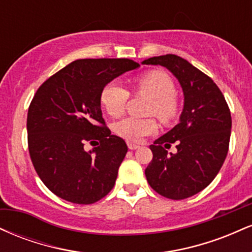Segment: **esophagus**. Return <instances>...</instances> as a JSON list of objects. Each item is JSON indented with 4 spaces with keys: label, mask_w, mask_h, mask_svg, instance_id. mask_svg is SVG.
I'll return each mask as SVG.
<instances>
[{
    "label": "esophagus",
    "mask_w": 252,
    "mask_h": 252,
    "mask_svg": "<svg viewBox=\"0 0 252 252\" xmlns=\"http://www.w3.org/2000/svg\"><path fill=\"white\" fill-rule=\"evenodd\" d=\"M126 144H128V148H129L130 150L137 149L138 147H140V146H138V144H136V143H132V142H128V143H126Z\"/></svg>",
    "instance_id": "1"
}]
</instances>
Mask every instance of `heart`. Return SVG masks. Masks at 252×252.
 Masks as SVG:
<instances>
[{
    "label": "heart",
    "mask_w": 252,
    "mask_h": 252,
    "mask_svg": "<svg viewBox=\"0 0 252 252\" xmlns=\"http://www.w3.org/2000/svg\"><path fill=\"white\" fill-rule=\"evenodd\" d=\"M132 91L136 94L150 97L147 114L155 115L162 123H172L180 112L176 97V85L169 73L163 70H149L138 74L132 80ZM130 92L117 82H110L102 89L99 100L106 114L120 117L126 108ZM115 132L129 142H141L158 129L154 117H126L115 124Z\"/></svg>",
    "instance_id": "obj_1"
}]
</instances>
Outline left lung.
Returning <instances> with one entry per match:
<instances>
[{
	"label": "left lung",
	"mask_w": 252,
	"mask_h": 252,
	"mask_svg": "<svg viewBox=\"0 0 252 252\" xmlns=\"http://www.w3.org/2000/svg\"><path fill=\"white\" fill-rule=\"evenodd\" d=\"M142 63L168 68L185 96L180 123L149 147L153 158L146 168L147 181L164 198H189L209 186L226 158L232 124L230 109L216 83L181 57L166 54ZM172 143L178 152L168 156L165 148Z\"/></svg>",
	"instance_id": "8db88e82"
}]
</instances>
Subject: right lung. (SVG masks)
I'll use <instances>...</instances> for the list:
<instances>
[{
	"label": "right lung",
	"instance_id": "add662e5",
	"mask_svg": "<svg viewBox=\"0 0 252 252\" xmlns=\"http://www.w3.org/2000/svg\"><path fill=\"white\" fill-rule=\"evenodd\" d=\"M138 66L130 59H79L37 89L28 108V150L39 178L59 198L89 205L112 189L128 147L106 126L99 94ZM86 143L97 147L86 152Z\"/></svg>",
	"mask_w": 252,
	"mask_h": 252
}]
</instances>
